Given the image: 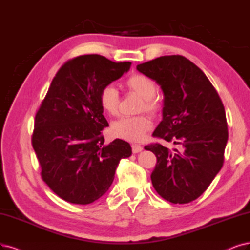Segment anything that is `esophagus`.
Here are the masks:
<instances>
[{
    "label": "esophagus",
    "instance_id": "obj_1",
    "mask_svg": "<svg viewBox=\"0 0 250 250\" xmlns=\"http://www.w3.org/2000/svg\"><path fill=\"white\" fill-rule=\"evenodd\" d=\"M142 149H143V147L141 145H138V144H133L132 145V150H133L134 153L140 152V151H142Z\"/></svg>",
    "mask_w": 250,
    "mask_h": 250
}]
</instances>
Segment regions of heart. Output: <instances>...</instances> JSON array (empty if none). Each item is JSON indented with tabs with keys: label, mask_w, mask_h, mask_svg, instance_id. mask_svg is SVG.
Masks as SVG:
<instances>
[{
	"label": "heart",
	"mask_w": 250,
	"mask_h": 250,
	"mask_svg": "<svg viewBox=\"0 0 250 250\" xmlns=\"http://www.w3.org/2000/svg\"><path fill=\"white\" fill-rule=\"evenodd\" d=\"M126 88L143 99L140 110L156 115L161 110L158 101L154 99L156 85L152 79L142 74H134L125 80ZM100 105L109 115H116L119 106V95L112 84H107L101 89L99 95ZM152 127L151 120L144 115L135 117H122L111 125V133L116 138L131 142L144 140Z\"/></svg>",
	"instance_id": "b5f03b06"
}]
</instances>
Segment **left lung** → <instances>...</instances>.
<instances>
[{
    "instance_id": "obj_1",
    "label": "left lung",
    "mask_w": 250,
    "mask_h": 250,
    "mask_svg": "<svg viewBox=\"0 0 250 250\" xmlns=\"http://www.w3.org/2000/svg\"><path fill=\"white\" fill-rule=\"evenodd\" d=\"M137 70L164 94L163 120L152 136L180 145L173 150L159 143L144 147L158 160L152 186L165 200L187 204L208 188L224 165L229 137L224 104L204 72L182 55H164Z\"/></svg>"
}]
</instances>
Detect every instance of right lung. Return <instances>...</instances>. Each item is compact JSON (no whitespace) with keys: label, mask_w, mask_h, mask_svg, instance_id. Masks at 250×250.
Here are the masks:
<instances>
[{"label":"right lung","mask_w":250,"mask_h":250,"mask_svg":"<svg viewBox=\"0 0 250 250\" xmlns=\"http://www.w3.org/2000/svg\"><path fill=\"white\" fill-rule=\"evenodd\" d=\"M99 54L80 55L58 71L35 117L33 148L41 176L62 200L86 205L105 195L119 161L131 156L127 142L104 145L108 126L101 89L130 70Z\"/></svg>","instance_id":"1"}]
</instances>
